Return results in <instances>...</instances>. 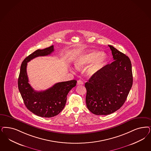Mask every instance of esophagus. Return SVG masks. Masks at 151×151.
Instances as JSON below:
<instances>
[{"mask_svg":"<svg viewBox=\"0 0 151 151\" xmlns=\"http://www.w3.org/2000/svg\"><path fill=\"white\" fill-rule=\"evenodd\" d=\"M78 85H83V82L81 80H78Z\"/></svg>","mask_w":151,"mask_h":151,"instance_id":"obj_1","label":"esophagus"}]
</instances>
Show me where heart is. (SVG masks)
Returning a JSON list of instances; mask_svg holds the SVG:
<instances>
[{"instance_id":"b5f03b06","label":"heart","mask_w":151,"mask_h":151,"mask_svg":"<svg viewBox=\"0 0 151 151\" xmlns=\"http://www.w3.org/2000/svg\"><path fill=\"white\" fill-rule=\"evenodd\" d=\"M108 59L106 55L100 51H89L81 53L74 61V65L78 69L85 67L92 63L87 69V73L92 76L97 73L103 66Z\"/></svg>"}]
</instances>
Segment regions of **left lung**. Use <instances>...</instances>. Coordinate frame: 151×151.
Segmentation results:
<instances>
[{"mask_svg":"<svg viewBox=\"0 0 151 151\" xmlns=\"http://www.w3.org/2000/svg\"><path fill=\"white\" fill-rule=\"evenodd\" d=\"M114 61L105 65L86 82V103L94 114L108 115L120 109L133 84L129 58L109 45Z\"/></svg>","mask_w":151,"mask_h":151,"instance_id":"1","label":"left lung"}]
</instances>
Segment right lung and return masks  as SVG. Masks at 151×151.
<instances>
[{
  "label": "right lung",
  "instance_id": "add662e5",
  "mask_svg": "<svg viewBox=\"0 0 151 151\" xmlns=\"http://www.w3.org/2000/svg\"><path fill=\"white\" fill-rule=\"evenodd\" d=\"M53 46L43 50H37L22 63L18 80V89L27 108L37 116L51 118L58 114L64 108L68 92L76 85L77 81L55 83L51 88L37 91L28 83L27 73V63L38 56H45L53 52Z\"/></svg>",
  "mask_w": 151,
  "mask_h": 151
}]
</instances>
